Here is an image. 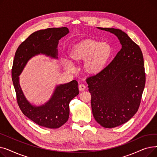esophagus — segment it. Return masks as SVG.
I'll use <instances>...</instances> for the list:
<instances>
[{
    "label": "esophagus",
    "instance_id": "34e87169",
    "mask_svg": "<svg viewBox=\"0 0 157 157\" xmlns=\"http://www.w3.org/2000/svg\"><path fill=\"white\" fill-rule=\"evenodd\" d=\"M85 89H86L85 85H84L83 84L79 85V91L83 92V91H84V90H85Z\"/></svg>",
    "mask_w": 157,
    "mask_h": 157
}]
</instances>
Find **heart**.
I'll return each instance as SVG.
<instances>
[{
    "instance_id": "heart-1",
    "label": "heart",
    "mask_w": 157,
    "mask_h": 157,
    "mask_svg": "<svg viewBox=\"0 0 157 157\" xmlns=\"http://www.w3.org/2000/svg\"><path fill=\"white\" fill-rule=\"evenodd\" d=\"M111 55V48L109 44L92 39L80 40L73 46L70 53L71 59L75 62L86 59L85 67L90 74L99 73L104 69ZM64 66L69 70L73 69L72 63L68 61H65Z\"/></svg>"
}]
</instances>
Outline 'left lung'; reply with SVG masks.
<instances>
[{
	"label": "left lung",
	"instance_id": "left-lung-1",
	"mask_svg": "<svg viewBox=\"0 0 157 157\" xmlns=\"http://www.w3.org/2000/svg\"><path fill=\"white\" fill-rule=\"evenodd\" d=\"M98 29L113 33L121 44L108 65L86 79L94 117L101 126L110 128L127 122L138 111L146 82L144 59L141 48L125 32Z\"/></svg>",
	"mask_w": 157,
	"mask_h": 157
}]
</instances>
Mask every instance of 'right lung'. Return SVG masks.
<instances>
[{"label":"right lung","mask_w":157,"mask_h":157,"mask_svg":"<svg viewBox=\"0 0 157 157\" xmlns=\"http://www.w3.org/2000/svg\"><path fill=\"white\" fill-rule=\"evenodd\" d=\"M69 32L67 27L49 28L32 33L18 46L11 71L16 99L24 115L37 125L57 128L67 122L69 117V102L79 94L78 83L72 80L58 85L51 98L44 105H32L25 97L19 83V76L27 62L39 54L57 59L59 40Z\"/></svg>","instance_id":"right-lung-1"}]
</instances>
